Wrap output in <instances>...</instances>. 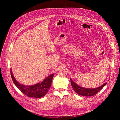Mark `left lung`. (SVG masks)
Masks as SVG:
<instances>
[{
  "instance_id": "obj_1",
  "label": "left lung",
  "mask_w": 120,
  "mask_h": 120,
  "mask_svg": "<svg viewBox=\"0 0 120 120\" xmlns=\"http://www.w3.org/2000/svg\"><path fill=\"white\" fill-rule=\"evenodd\" d=\"M71 84L72 88L75 90V91L79 95H82V96H86V97H90L95 96V95L100 92L102 89L105 86H106L107 82L105 83L102 86L99 87V88L95 89H86L82 88L81 86H79L78 85L76 84L71 79Z\"/></svg>"
}]
</instances>
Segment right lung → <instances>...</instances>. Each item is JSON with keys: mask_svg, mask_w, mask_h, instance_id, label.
I'll return each instance as SVG.
<instances>
[{"mask_svg": "<svg viewBox=\"0 0 120 120\" xmlns=\"http://www.w3.org/2000/svg\"><path fill=\"white\" fill-rule=\"evenodd\" d=\"M10 74L14 83L21 92L27 97L35 98H41L46 95L51 86L54 75L52 74L49 75L41 83L32 86H25L20 84L16 81L12 75L11 70H10Z\"/></svg>", "mask_w": 120, "mask_h": 120, "instance_id": "add662e5", "label": "right lung"}]
</instances>
